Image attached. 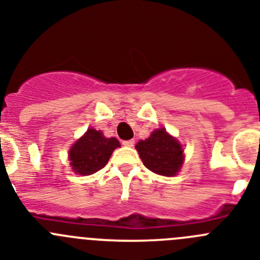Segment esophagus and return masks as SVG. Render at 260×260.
<instances>
[{"label": "esophagus", "mask_w": 260, "mask_h": 260, "mask_svg": "<svg viewBox=\"0 0 260 260\" xmlns=\"http://www.w3.org/2000/svg\"><path fill=\"white\" fill-rule=\"evenodd\" d=\"M123 145H124V146L132 147L133 145H135V140H125V141H123Z\"/></svg>", "instance_id": "1"}]
</instances>
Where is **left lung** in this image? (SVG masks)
<instances>
[{
  "mask_svg": "<svg viewBox=\"0 0 260 260\" xmlns=\"http://www.w3.org/2000/svg\"><path fill=\"white\" fill-rule=\"evenodd\" d=\"M141 160L147 170L163 176H174L184 160L181 145L166 132V128L155 129L149 139L136 145Z\"/></svg>",
  "mask_w": 260,
  "mask_h": 260,
  "instance_id": "obj_1",
  "label": "left lung"
}]
</instances>
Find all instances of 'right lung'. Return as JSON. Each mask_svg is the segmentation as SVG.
<instances>
[{"label": "right lung", "instance_id": "right-lung-1", "mask_svg": "<svg viewBox=\"0 0 260 260\" xmlns=\"http://www.w3.org/2000/svg\"><path fill=\"white\" fill-rule=\"evenodd\" d=\"M119 146L120 144L115 137L107 139L102 132L89 128L70 149L72 170L83 176L94 174L107 165L113 151Z\"/></svg>", "mask_w": 260, "mask_h": 260}]
</instances>
